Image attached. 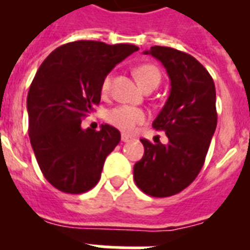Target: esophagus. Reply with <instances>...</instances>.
<instances>
[{
    "label": "esophagus",
    "instance_id": "esophagus-1",
    "mask_svg": "<svg viewBox=\"0 0 250 250\" xmlns=\"http://www.w3.org/2000/svg\"><path fill=\"white\" fill-rule=\"evenodd\" d=\"M121 141H123V142H129V141H131V137H129V135L126 134H123L121 135Z\"/></svg>",
    "mask_w": 250,
    "mask_h": 250
}]
</instances>
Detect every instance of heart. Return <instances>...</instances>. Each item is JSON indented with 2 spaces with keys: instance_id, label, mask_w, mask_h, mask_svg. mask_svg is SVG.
Returning <instances> with one entry per match:
<instances>
[{
  "instance_id": "heart-1",
  "label": "heart",
  "mask_w": 250,
  "mask_h": 250,
  "mask_svg": "<svg viewBox=\"0 0 250 250\" xmlns=\"http://www.w3.org/2000/svg\"><path fill=\"white\" fill-rule=\"evenodd\" d=\"M134 77L137 78L138 83L143 88L147 87L158 86L162 81V74L160 70L155 65L151 63H143L134 69ZM112 77L109 74L105 75V78L102 82V92L107 94L111 88ZM146 120V113L135 107H129V105H120L108 112L107 121L115 127L125 133H130L135 129L137 125L145 123Z\"/></svg>"
}]
</instances>
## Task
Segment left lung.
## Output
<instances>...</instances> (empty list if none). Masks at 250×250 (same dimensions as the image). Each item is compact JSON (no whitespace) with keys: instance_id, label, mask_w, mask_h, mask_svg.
Returning a JSON list of instances; mask_svg holds the SVG:
<instances>
[{"instance_id":"left-lung-1","label":"left lung","mask_w":250,"mask_h":250,"mask_svg":"<svg viewBox=\"0 0 250 250\" xmlns=\"http://www.w3.org/2000/svg\"><path fill=\"white\" fill-rule=\"evenodd\" d=\"M171 79V92L152 127L168 145L141 139L145 154L134 164L137 187L152 197H171L189 187L204 166L216 129L215 84L193 56L169 46H151Z\"/></svg>"}]
</instances>
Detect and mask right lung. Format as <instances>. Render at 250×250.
I'll list each match as a JSON object with an SVG mask.
<instances>
[{"instance_id":"right-lung-1","label":"right lung","mask_w":250,"mask_h":250,"mask_svg":"<svg viewBox=\"0 0 250 250\" xmlns=\"http://www.w3.org/2000/svg\"><path fill=\"white\" fill-rule=\"evenodd\" d=\"M138 46L78 40L59 46L40 65L27 95L31 146L56 189L81 194L99 183L121 134L111 125L81 127L100 103L102 82Z\"/></svg>"}]
</instances>
